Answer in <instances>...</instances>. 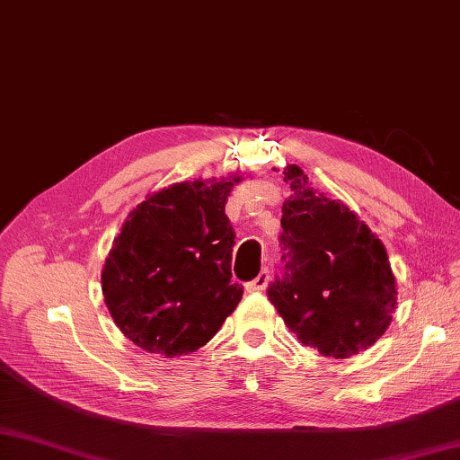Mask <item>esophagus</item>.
Segmentation results:
<instances>
[{
    "label": "esophagus",
    "instance_id": "obj_1",
    "mask_svg": "<svg viewBox=\"0 0 460 460\" xmlns=\"http://www.w3.org/2000/svg\"><path fill=\"white\" fill-rule=\"evenodd\" d=\"M269 270L267 269H262L259 275L252 279V280H249L247 285H245V288H247V292H262L267 288V285H269Z\"/></svg>",
    "mask_w": 460,
    "mask_h": 460
}]
</instances>
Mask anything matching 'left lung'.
I'll return each instance as SVG.
<instances>
[{
    "mask_svg": "<svg viewBox=\"0 0 460 460\" xmlns=\"http://www.w3.org/2000/svg\"><path fill=\"white\" fill-rule=\"evenodd\" d=\"M282 275L267 288L290 332L322 356L344 359L387 330L397 290L387 252L344 203L314 193L305 172H282Z\"/></svg>",
    "mask_w": 460,
    "mask_h": 460,
    "instance_id": "8db88e82",
    "label": "left lung"
}]
</instances>
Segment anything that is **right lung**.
Returning <instances> with one entry per match:
<instances>
[{
    "mask_svg": "<svg viewBox=\"0 0 460 460\" xmlns=\"http://www.w3.org/2000/svg\"><path fill=\"white\" fill-rule=\"evenodd\" d=\"M231 181L175 183L122 225L102 269V295L122 334L165 358L217 334L243 296L231 282L235 229L225 215Z\"/></svg>",
    "mask_w": 460,
    "mask_h": 460,
    "instance_id": "right-lung-1",
    "label": "right lung"
}]
</instances>
